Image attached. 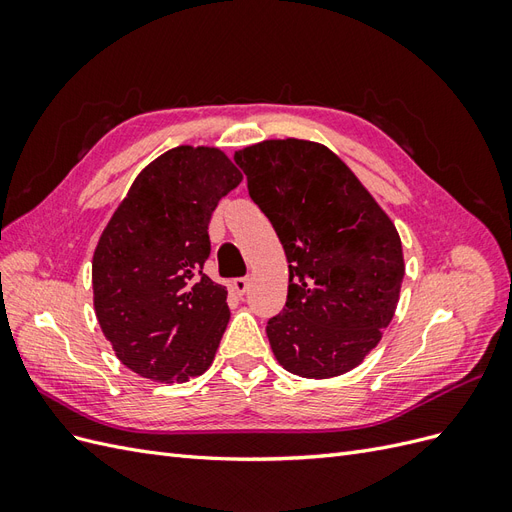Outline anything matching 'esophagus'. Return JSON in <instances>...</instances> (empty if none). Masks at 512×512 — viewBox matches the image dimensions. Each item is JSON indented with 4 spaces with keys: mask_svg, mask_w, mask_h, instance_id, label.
Instances as JSON below:
<instances>
[{
    "mask_svg": "<svg viewBox=\"0 0 512 512\" xmlns=\"http://www.w3.org/2000/svg\"><path fill=\"white\" fill-rule=\"evenodd\" d=\"M247 284H250V280H247V277H235V280L230 282V288L235 290L237 294H243L247 290Z\"/></svg>",
    "mask_w": 512,
    "mask_h": 512,
    "instance_id": "1",
    "label": "esophagus"
}]
</instances>
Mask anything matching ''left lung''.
I'll return each mask as SVG.
<instances>
[{"label":"left lung","instance_id":"8db88e82","mask_svg":"<svg viewBox=\"0 0 512 512\" xmlns=\"http://www.w3.org/2000/svg\"><path fill=\"white\" fill-rule=\"evenodd\" d=\"M235 162L290 262L286 305L267 322L275 359L303 378L346 374L393 320L406 271L397 228L320 143L265 141Z\"/></svg>","mask_w":512,"mask_h":512}]
</instances>
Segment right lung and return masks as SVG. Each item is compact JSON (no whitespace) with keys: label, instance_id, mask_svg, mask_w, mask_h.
<instances>
[{"label":"right lung","instance_id":"add662e5","mask_svg":"<svg viewBox=\"0 0 512 512\" xmlns=\"http://www.w3.org/2000/svg\"><path fill=\"white\" fill-rule=\"evenodd\" d=\"M243 175L220 149L175 147L141 170L91 262L94 307L117 359L138 376L205 374L230 318L226 288L203 273L209 222Z\"/></svg>","mask_w":512,"mask_h":512}]
</instances>
